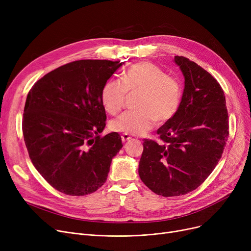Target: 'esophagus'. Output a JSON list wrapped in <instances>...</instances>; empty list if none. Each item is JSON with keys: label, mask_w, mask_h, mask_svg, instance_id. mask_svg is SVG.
<instances>
[{"label": "esophagus", "mask_w": 251, "mask_h": 251, "mask_svg": "<svg viewBox=\"0 0 251 251\" xmlns=\"http://www.w3.org/2000/svg\"><path fill=\"white\" fill-rule=\"evenodd\" d=\"M121 138H122V141H123V142H126V141H128V140L131 139V137H130L128 134H123V135L121 136Z\"/></svg>", "instance_id": "esophagus-1"}]
</instances>
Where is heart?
I'll list each match as a JSON object with an SVG mask.
<instances>
[{"label": "heart", "mask_w": 251, "mask_h": 251, "mask_svg": "<svg viewBox=\"0 0 251 251\" xmlns=\"http://www.w3.org/2000/svg\"><path fill=\"white\" fill-rule=\"evenodd\" d=\"M138 92L135 109L113 119L111 130L131 135H142L159 124L171 120L181 102L182 89L178 79L151 62H138L123 73L121 81L110 79L101 89L100 100L111 115L120 112L126 95Z\"/></svg>", "instance_id": "b5f03b06"}]
</instances>
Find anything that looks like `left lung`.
<instances>
[{"label": "left lung", "instance_id": "left-lung-1", "mask_svg": "<svg viewBox=\"0 0 251 251\" xmlns=\"http://www.w3.org/2000/svg\"><path fill=\"white\" fill-rule=\"evenodd\" d=\"M184 90L175 116L157 129L164 143L146 139L139 161L141 181L154 193L179 196L193 191L219 163L229 135L224 91L200 65L176 56Z\"/></svg>", "mask_w": 251, "mask_h": 251}]
</instances>
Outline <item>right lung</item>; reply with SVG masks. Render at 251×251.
<instances>
[{
  "mask_svg": "<svg viewBox=\"0 0 251 251\" xmlns=\"http://www.w3.org/2000/svg\"><path fill=\"white\" fill-rule=\"evenodd\" d=\"M123 62L79 60L50 71L25 101L22 130L29 157L46 181L68 195L97 191L123 147L105 127L101 89Z\"/></svg>",
  "mask_w": 251,
  "mask_h": 251,
  "instance_id": "right-lung-1",
  "label": "right lung"
}]
</instances>
